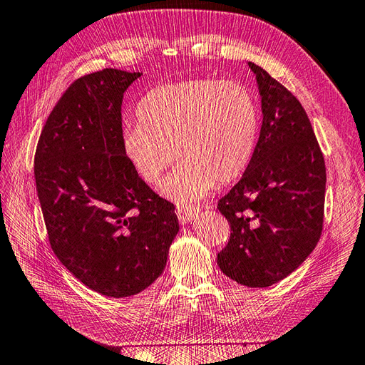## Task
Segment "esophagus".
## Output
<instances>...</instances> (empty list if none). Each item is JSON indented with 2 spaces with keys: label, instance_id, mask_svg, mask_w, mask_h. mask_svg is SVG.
I'll list each match as a JSON object with an SVG mask.
<instances>
[{
  "label": "esophagus",
  "instance_id": "34e87169",
  "mask_svg": "<svg viewBox=\"0 0 365 365\" xmlns=\"http://www.w3.org/2000/svg\"><path fill=\"white\" fill-rule=\"evenodd\" d=\"M197 213H200V207L182 205V204L176 205V216H178L181 224L190 222V220H193L197 216Z\"/></svg>",
  "mask_w": 365,
  "mask_h": 365
}]
</instances>
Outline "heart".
<instances>
[{
    "label": "heart",
    "instance_id": "obj_1",
    "mask_svg": "<svg viewBox=\"0 0 365 365\" xmlns=\"http://www.w3.org/2000/svg\"><path fill=\"white\" fill-rule=\"evenodd\" d=\"M138 121L125 129L121 150L148 184H163L178 201L202 197L215 182L228 184L247 169L259 132L257 106L245 85L190 79L153 88L138 105Z\"/></svg>",
    "mask_w": 365,
    "mask_h": 365
}]
</instances>
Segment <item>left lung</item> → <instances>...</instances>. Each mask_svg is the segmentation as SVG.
<instances>
[{
	"mask_svg": "<svg viewBox=\"0 0 365 365\" xmlns=\"http://www.w3.org/2000/svg\"><path fill=\"white\" fill-rule=\"evenodd\" d=\"M248 65L263 121L244 176L217 201L231 230L217 264L231 280L267 288L300 267L322 237L326 164L298 98L259 65Z\"/></svg>",
	"mask_w": 365,
	"mask_h": 365,
	"instance_id": "8db88e82",
	"label": "left lung"
}]
</instances>
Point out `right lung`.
Listing matches in <instances>:
<instances>
[{"label":"right lung","instance_id":"add662e5","mask_svg":"<svg viewBox=\"0 0 365 365\" xmlns=\"http://www.w3.org/2000/svg\"><path fill=\"white\" fill-rule=\"evenodd\" d=\"M141 73L105 68L76 79L54 105L35 153L48 242L61 263L108 297L145 291L178 235L175 205L121 150V102Z\"/></svg>","mask_w":365,"mask_h":365}]
</instances>
